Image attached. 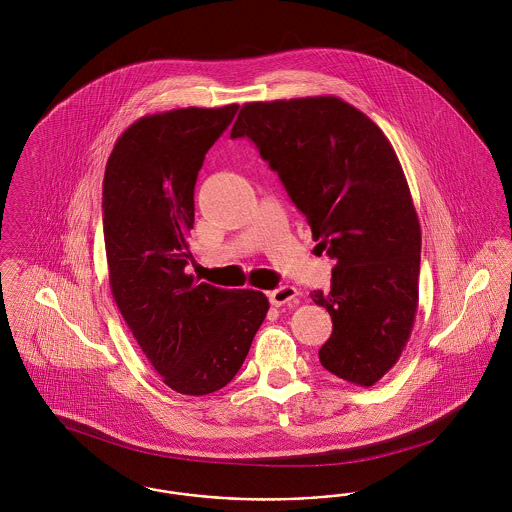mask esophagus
<instances>
[{"instance_id": "1", "label": "esophagus", "mask_w": 512, "mask_h": 512, "mask_svg": "<svg viewBox=\"0 0 512 512\" xmlns=\"http://www.w3.org/2000/svg\"><path fill=\"white\" fill-rule=\"evenodd\" d=\"M297 295L299 293L293 286H280L268 293V299L274 307H282V305H292L293 301L297 299Z\"/></svg>"}]
</instances>
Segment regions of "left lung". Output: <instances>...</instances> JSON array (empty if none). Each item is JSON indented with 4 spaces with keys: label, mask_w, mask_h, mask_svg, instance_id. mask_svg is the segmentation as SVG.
I'll return each instance as SVG.
<instances>
[{
    "label": "left lung",
    "mask_w": 512,
    "mask_h": 512,
    "mask_svg": "<svg viewBox=\"0 0 512 512\" xmlns=\"http://www.w3.org/2000/svg\"><path fill=\"white\" fill-rule=\"evenodd\" d=\"M230 138L257 146L334 259L330 292L311 293L332 317L320 365L351 384H376L411 338L422 244L390 140L334 96L245 103Z\"/></svg>",
    "instance_id": "1"
}]
</instances>
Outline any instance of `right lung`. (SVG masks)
I'll list each match as a JSON object with an SVG mask.
<instances>
[{
    "instance_id": "add662e5",
    "label": "right lung",
    "mask_w": 512,
    "mask_h": 512,
    "mask_svg": "<svg viewBox=\"0 0 512 512\" xmlns=\"http://www.w3.org/2000/svg\"><path fill=\"white\" fill-rule=\"evenodd\" d=\"M236 111L232 103L142 117L122 132L105 167L111 293L147 361L182 395L224 388L267 317L265 293L220 290L184 272L194 261L197 172Z\"/></svg>"
}]
</instances>
